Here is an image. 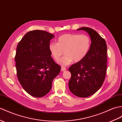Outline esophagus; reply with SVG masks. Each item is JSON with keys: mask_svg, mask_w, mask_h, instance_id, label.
<instances>
[{"mask_svg": "<svg viewBox=\"0 0 122 122\" xmlns=\"http://www.w3.org/2000/svg\"><path fill=\"white\" fill-rule=\"evenodd\" d=\"M66 67H65L64 66H62L61 67V70L62 71H66Z\"/></svg>", "mask_w": 122, "mask_h": 122, "instance_id": "1", "label": "esophagus"}]
</instances>
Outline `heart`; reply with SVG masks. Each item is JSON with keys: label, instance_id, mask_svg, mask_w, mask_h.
Instances as JSON below:
<instances>
[{"label": "heart", "instance_id": "b5f03b06", "mask_svg": "<svg viewBox=\"0 0 122 122\" xmlns=\"http://www.w3.org/2000/svg\"><path fill=\"white\" fill-rule=\"evenodd\" d=\"M92 41L87 35L78 34H65L60 36L57 42H51L49 50L56 60H58L63 55V57L58 61L62 66L70 64L74 61L80 62L85 58L91 47Z\"/></svg>", "mask_w": 122, "mask_h": 122}]
</instances>
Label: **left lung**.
Returning <instances> with one entry per match:
<instances>
[{"mask_svg": "<svg viewBox=\"0 0 122 122\" xmlns=\"http://www.w3.org/2000/svg\"><path fill=\"white\" fill-rule=\"evenodd\" d=\"M77 30L88 33L92 45L85 58L69 67L71 77L69 86L74 95L86 98L94 94L102 85L107 68V46L105 40L91 28L83 27Z\"/></svg>", "mask_w": 122, "mask_h": 122, "instance_id": "1", "label": "left lung"}]
</instances>
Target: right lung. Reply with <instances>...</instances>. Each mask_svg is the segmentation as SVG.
Returning a JSON list of instances; mask_svg holds the SVG:
<instances>
[{"instance_id": "obj_1", "label": "right lung", "mask_w": 122, "mask_h": 122, "mask_svg": "<svg viewBox=\"0 0 122 122\" xmlns=\"http://www.w3.org/2000/svg\"><path fill=\"white\" fill-rule=\"evenodd\" d=\"M53 37L46 31L34 30L27 33L17 46V77L23 89L33 97L47 95L51 89L53 79L61 71L48 48Z\"/></svg>"}]
</instances>
